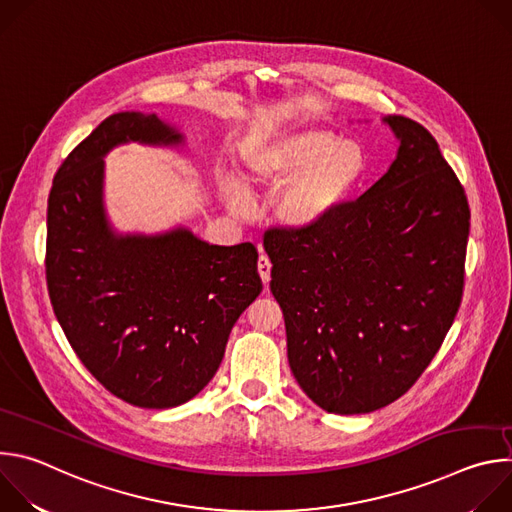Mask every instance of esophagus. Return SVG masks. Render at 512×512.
<instances>
[{
  "instance_id": "obj_1",
  "label": "esophagus",
  "mask_w": 512,
  "mask_h": 512,
  "mask_svg": "<svg viewBox=\"0 0 512 512\" xmlns=\"http://www.w3.org/2000/svg\"><path fill=\"white\" fill-rule=\"evenodd\" d=\"M257 271H259V275H261V279H263V283L267 285L269 283V279H271V261L267 259V255H259V261H257Z\"/></svg>"
}]
</instances>
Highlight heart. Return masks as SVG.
<instances>
[{"instance_id":"heart-1","label":"heart","mask_w":512,"mask_h":512,"mask_svg":"<svg viewBox=\"0 0 512 512\" xmlns=\"http://www.w3.org/2000/svg\"><path fill=\"white\" fill-rule=\"evenodd\" d=\"M239 166L242 184H223L235 214L249 212V196L275 190L273 221L287 231H310L348 204L371 172V156L360 141L328 129H281L249 135Z\"/></svg>"}]
</instances>
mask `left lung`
Masks as SVG:
<instances>
[{
    "label": "left lung",
    "mask_w": 512,
    "mask_h": 512,
    "mask_svg": "<svg viewBox=\"0 0 512 512\" xmlns=\"http://www.w3.org/2000/svg\"><path fill=\"white\" fill-rule=\"evenodd\" d=\"M399 139L389 170L310 231L271 229V294L287 358L324 411L399 399L440 350L462 302L470 208L433 135L383 117Z\"/></svg>",
    "instance_id": "left-lung-1"
}]
</instances>
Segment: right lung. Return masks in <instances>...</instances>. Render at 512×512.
<instances>
[{"instance_id":"1","label":"right lung","mask_w":512,"mask_h":512,"mask_svg":"<svg viewBox=\"0 0 512 512\" xmlns=\"http://www.w3.org/2000/svg\"><path fill=\"white\" fill-rule=\"evenodd\" d=\"M131 141L178 148L184 133L156 113L121 111L68 154L48 196L46 281L87 371L125 403L168 409L208 385L263 283L251 243L210 245L186 227L113 229L103 160Z\"/></svg>"}]
</instances>
